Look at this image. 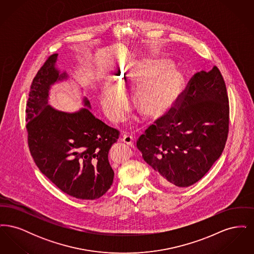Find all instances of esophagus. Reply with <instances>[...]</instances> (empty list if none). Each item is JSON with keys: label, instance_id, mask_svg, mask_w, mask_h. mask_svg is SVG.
Instances as JSON below:
<instances>
[{"label": "esophagus", "instance_id": "esophagus-1", "mask_svg": "<svg viewBox=\"0 0 254 254\" xmlns=\"http://www.w3.org/2000/svg\"><path fill=\"white\" fill-rule=\"evenodd\" d=\"M123 142L124 143H126V144H127L128 145H130L131 147L134 146L135 145V142H134V138H133L132 136H130V135H124V137H123Z\"/></svg>", "mask_w": 254, "mask_h": 254}]
</instances>
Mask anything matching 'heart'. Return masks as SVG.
<instances>
[{"label": "heart", "instance_id": "1", "mask_svg": "<svg viewBox=\"0 0 254 254\" xmlns=\"http://www.w3.org/2000/svg\"><path fill=\"white\" fill-rule=\"evenodd\" d=\"M167 60H156L120 69L115 77L116 85L106 83L101 93V105L109 120L120 122L128 109L125 89L137 87L135 105L149 117L166 113L177 101L183 86L181 74L167 69Z\"/></svg>", "mask_w": 254, "mask_h": 254}]
</instances>
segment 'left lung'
I'll use <instances>...</instances> for the list:
<instances>
[{
    "label": "left lung",
    "mask_w": 254,
    "mask_h": 254,
    "mask_svg": "<svg viewBox=\"0 0 254 254\" xmlns=\"http://www.w3.org/2000/svg\"><path fill=\"white\" fill-rule=\"evenodd\" d=\"M175 107L145 129L137 147L162 185L187 188L205 176L228 139L229 97L217 66L194 74Z\"/></svg>",
    "instance_id": "1"
}]
</instances>
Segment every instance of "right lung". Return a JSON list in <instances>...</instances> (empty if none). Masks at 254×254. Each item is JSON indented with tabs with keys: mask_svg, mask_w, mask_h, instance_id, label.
I'll return each instance as SVG.
<instances>
[{
	"mask_svg": "<svg viewBox=\"0 0 254 254\" xmlns=\"http://www.w3.org/2000/svg\"><path fill=\"white\" fill-rule=\"evenodd\" d=\"M57 58L58 54L49 56L30 86L25 109L29 151L41 172L62 191L95 200L112 185L109 151L120 132L95 118L86 98L87 109L73 113L49 106L50 86L68 77L56 68Z\"/></svg>",
	"mask_w": 254,
	"mask_h": 254,
	"instance_id": "right-lung-1",
	"label": "right lung"
}]
</instances>
